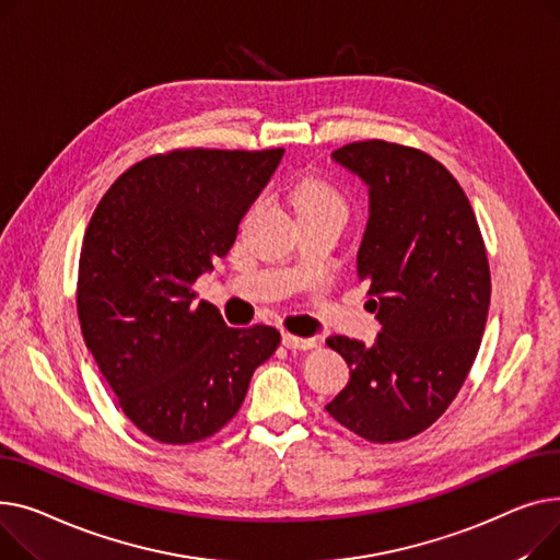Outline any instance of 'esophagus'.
<instances>
[{
	"mask_svg": "<svg viewBox=\"0 0 560 560\" xmlns=\"http://www.w3.org/2000/svg\"><path fill=\"white\" fill-rule=\"evenodd\" d=\"M282 343L289 348V350H312L318 346L316 339H303V337H293V335H282Z\"/></svg>",
	"mask_w": 560,
	"mask_h": 560,
	"instance_id": "1",
	"label": "esophagus"
}]
</instances>
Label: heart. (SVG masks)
<instances>
[{"label":"heart","instance_id":"obj_1","mask_svg":"<svg viewBox=\"0 0 560 560\" xmlns=\"http://www.w3.org/2000/svg\"><path fill=\"white\" fill-rule=\"evenodd\" d=\"M293 203L299 212H318V210H341L346 212V203L341 191L320 178H310L299 185L293 194Z\"/></svg>","mask_w":560,"mask_h":560}]
</instances>
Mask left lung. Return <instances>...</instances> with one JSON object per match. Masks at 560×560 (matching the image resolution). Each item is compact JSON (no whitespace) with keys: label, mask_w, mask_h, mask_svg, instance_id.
<instances>
[{"label":"left lung","mask_w":560,"mask_h":560,"mask_svg":"<svg viewBox=\"0 0 560 560\" xmlns=\"http://www.w3.org/2000/svg\"><path fill=\"white\" fill-rule=\"evenodd\" d=\"M332 160L369 187L357 278L382 332L373 346L330 337L350 382L327 405L371 443L407 441L436 422L464 386L490 305V271L466 191L439 160L384 140Z\"/></svg>","instance_id":"8db88e82"}]
</instances>
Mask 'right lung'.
Here are the masks:
<instances>
[{
  "label": "right lung",
  "mask_w": 560,
  "mask_h": 560,
  "mask_svg": "<svg viewBox=\"0 0 560 560\" xmlns=\"http://www.w3.org/2000/svg\"><path fill=\"white\" fill-rule=\"evenodd\" d=\"M284 149H176L126 170L83 237L81 332L121 411L153 441L187 445L233 418L255 369L276 352L271 325L228 327L191 284L235 244Z\"/></svg>",
  "instance_id": "add662e5"
}]
</instances>
